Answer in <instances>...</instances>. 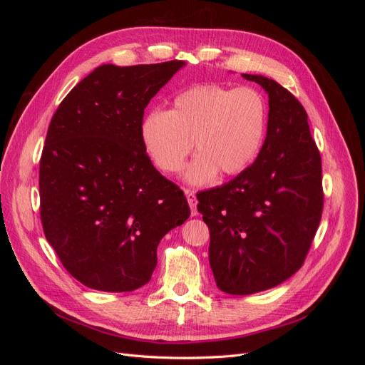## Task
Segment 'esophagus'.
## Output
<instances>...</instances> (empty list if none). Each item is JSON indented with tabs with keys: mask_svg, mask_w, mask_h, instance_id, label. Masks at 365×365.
<instances>
[{
	"mask_svg": "<svg viewBox=\"0 0 365 365\" xmlns=\"http://www.w3.org/2000/svg\"><path fill=\"white\" fill-rule=\"evenodd\" d=\"M184 193H185L187 201H189V205L192 208V216H196L197 215V210H196V195H195V192L190 190V189H185Z\"/></svg>",
	"mask_w": 365,
	"mask_h": 365,
	"instance_id": "obj_1",
	"label": "esophagus"
}]
</instances>
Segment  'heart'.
<instances>
[{
  "mask_svg": "<svg viewBox=\"0 0 365 365\" xmlns=\"http://www.w3.org/2000/svg\"><path fill=\"white\" fill-rule=\"evenodd\" d=\"M267 130V106L248 86L196 85L173 98L170 111L152 109L141 121L143 146L164 173L181 169L193 143L197 157L185 180L201 184L220 172L237 175L257 157Z\"/></svg>",
  "mask_w": 365,
  "mask_h": 365,
  "instance_id": "1",
  "label": "heart"
}]
</instances>
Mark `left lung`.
Masks as SVG:
<instances>
[{"label": "left lung", "instance_id": "8db88e82", "mask_svg": "<svg viewBox=\"0 0 365 365\" xmlns=\"http://www.w3.org/2000/svg\"><path fill=\"white\" fill-rule=\"evenodd\" d=\"M242 77L268 94L267 138L235 180L196 195L215 282L231 295L271 289L302 268L324 201L322 157L304 108L268 77Z\"/></svg>", "mask_w": 365, "mask_h": 365}]
</instances>
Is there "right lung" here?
Listing matches in <instances>:
<instances>
[{
	"label": "right lung",
	"instance_id": "right-lung-1",
	"mask_svg": "<svg viewBox=\"0 0 365 365\" xmlns=\"http://www.w3.org/2000/svg\"><path fill=\"white\" fill-rule=\"evenodd\" d=\"M184 61L97 67L54 113L39 163L41 222L63 268L91 289L129 292L157 267L160 240L190 208L153 168L145 108Z\"/></svg>",
	"mask_w": 365,
	"mask_h": 365
}]
</instances>
